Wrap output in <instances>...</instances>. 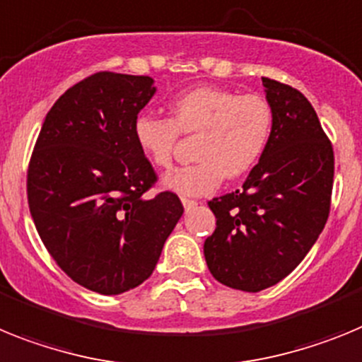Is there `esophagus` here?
Listing matches in <instances>:
<instances>
[{"label":"esophagus","mask_w":362,"mask_h":362,"mask_svg":"<svg viewBox=\"0 0 362 362\" xmlns=\"http://www.w3.org/2000/svg\"><path fill=\"white\" fill-rule=\"evenodd\" d=\"M182 204H184L185 211H189V209H193L194 206H199V202H197V200H191V199H182Z\"/></svg>","instance_id":"34e87169"}]
</instances>
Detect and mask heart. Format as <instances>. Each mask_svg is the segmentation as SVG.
<instances>
[{"label":"heart","instance_id":"b5f03b06","mask_svg":"<svg viewBox=\"0 0 362 362\" xmlns=\"http://www.w3.org/2000/svg\"><path fill=\"white\" fill-rule=\"evenodd\" d=\"M169 109L171 118L138 116L134 140L153 165L169 169L180 133H199V160L163 178L165 189L184 197L209 194L226 177H240L259 162L272 136L273 111L262 94L197 86L177 94Z\"/></svg>","mask_w":362,"mask_h":362}]
</instances>
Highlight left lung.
<instances>
[{
	"label": "left lung",
	"instance_id": "8db88e82",
	"mask_svg": "<svg viewBox=\"0 0 362 362\" xmlns=\"http://www.w3.org/2000/svg\"><path fill=\"white\" fill-rule=\"evenodd\" d=\"M273 111L266 151L242 189L209 200L216 228L204 242L216 281L262 291L297 268L329 215L333 149L303 93L262 78Z\"/></svg>",
	"mask_w": 362,
	"mask_h": 362
}]
</instances>
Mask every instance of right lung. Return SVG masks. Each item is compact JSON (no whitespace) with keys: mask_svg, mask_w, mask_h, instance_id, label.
<instances>
[{"mask_svg":"<svg viewBox=\"0 0 362 362\" xmlns=\"http://www.w3.org/2000/svg\"><path fill=\"white\" fill-rule=\"evenodd\" d=\"M149 76L96 72L50 107L30 156L27 197L47 251L72 281L120 295L149 279L184 213L180 199L146 193L156 173L134 120L156 87Z\"/></svg>","mask_w":362,"mask_h":362,"instance_id":"right-lung-1","label":"right lung"}]
</instances>
